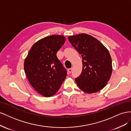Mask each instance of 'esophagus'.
I'll list each match as a JSON object with an SVG mask.
<instances>
[{"instance_id":"esophagus-1","label":"esophagus","mask_w":131,"mask_h":131,"mask_svg":"<svg viewBox=\"0 0 131 131\" xmlns=\"http://www.w3.org/2000/svg\"><path fill=\"white\" fill-rule=\"evenodd\" d=\"M72 68H70V69H68V71H69V73H71V72H72Z\"/></svg>"}]
</instances>
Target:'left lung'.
Returning <instances> with one entry per match:
<instances>
[{"mask_svg": "<svg viewBox=\"0 0 131 131\" xmlns=\"http://www.w3.org/2000/svg\"><path fill=\"white\" fill-rule=\"evenodd\" d=\"M68 39L82 58V70L75 78L77 85L87 93L98 92L107 83L112 73V60L106 48L93 36L85 33Z\"/></svg>", "mask_w": 131, "mask_h": 131, "instance_id": "left-lung-1", "label": "left lung"}]
</instances>
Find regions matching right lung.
I'll list each match as a JSON object with an SVG mask.
<instances>
[{
  "instance_id": "obj_1",
  "label": "right lung",
  "mask_w": 131,
  "mask_h": 131,
  "mask_svg": "<svg viewBox=\"0 0 131 131\" xmlns=\"http://www.w3.org/2000/svg\"><path fill=\"white\" fill-rule=\"evenodd\" d=\"M65 40L61 35L44 37L33 45L25 59L24 70L29 83L44 96L55 94L66 77V71L57 57Z\"/></svg>"
}]
</instances>
